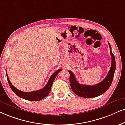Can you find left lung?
Masks as SVG:
<instances>
[{"label":"left lung","mask_w":125,"mask_h":125,"mask_svg":"<svg viewBox=\"0 0 125 125\" xmlns=\"http://www.w3.org/2000/svg\"><path fill=\"white\" fill-rule=\"evenodd\" d=\"M108 42L110 46V54L111 56V66L110 70L105 78L102 82L94 85H82L79 83L75 78L73 73L69 70L70 73V84L72 91L77 95L83 97H94L103 94L106 92L113 82L114 75L116 67L115 56L111 51V47Z\"/></svg>","instance_id":"left-lung-1"}]
</instances>
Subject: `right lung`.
I'll return each mask as SVG.
<instances>
[{
    "label": "right lung",
    "mask_w": 125,
    "mask_h": 125,
    "mask_svg": "<svg viewBox=\"0 0 125 125\" xmlns=\"http://www.w3.org/2000/svg\"><path fill=\"white\" fill-rule=\"evenodd\" d=\"M62 70L61 69H59V70H56V72L53 73L52 74V75L49 79L48 83H47V85H45V87L42 88V89L39 90V91H33V92H22L21 91L16 88H15L9 80V77H8V75L6 73V75H7V78L9 84L10 85L11 89L12 91L17 94V96L21 98H22L23 99L30 101H39L43 99L46 96L50 94V91L51 89V86L52 85V83L54 81L55 78L57 76L58 74Z\"/></svg>",
    "instance_id": "add662e5"
}]
</instances>
